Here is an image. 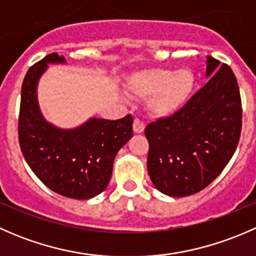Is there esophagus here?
Returning a JSON list of instances; mask_svg holds the SVG:
<instances>
[{
    "instance_id": "34e87169",
    "label": "esophagus",
    "mask_w": 256,
    "mask_h": 256,
    "mask_svg": "<svg viewBox=\"0 0 256 256\" xmlns=\"http://www.w3.org/2000/svg\"><path fill=\"white\" fill-rule=\"evenodd\" d=\"M132 128L135 134H142L144 131V124L140 120V118H135V120H134Z\"/></svg>"
}]
</instances>
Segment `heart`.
<instances>
[{
  "mask_svg": "<svg viewBox=\"0 0 256 256\" xmlns=\"http://www.w3.org/2000/svg\"><path fill=\"white\" fill-rule=\"evenodd\" d=\"M196 88V76L188 68L174 70L156 66L131 76L128 89L132 96L147 100V109L156 118H170L187 105Z\"/></svg>",
  "mask_w": 256,
  "mask_h": 256,
  "instance_id": "b5f03b06",
  "label": "heart"
}]
</instances>
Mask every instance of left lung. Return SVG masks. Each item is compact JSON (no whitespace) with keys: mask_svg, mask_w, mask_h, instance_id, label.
<instances>
[{"mask_svg":"<svg viewBox=\"0 0 256 256\" xmlns=\"http://www.w3.org/2000/svg\"><path fill=\"white\" fill-rule=\"evenodd\" d=\"M207 56V84L182 110L148 124L147 171L154 187L186 197L213 182L236 152L242 131V100L230 66Z\"/></svg>","mask_w":256,"mask_h":256,"instance_id":"1","label":"left lung"}]
</instances>
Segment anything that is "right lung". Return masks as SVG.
Segmentation results:
<instances>
[{
  "instance_id": "1",
  "label": "right lung",
  "mask_w": 256,
  "mask_h": 256,
  "mask_svg": "<svg viewBox=\"0 0 256 256\" xmlns=\"http://www.w3.org/2000/svg\"><path fill=\"white\" fill-rule=\"evenodd\" d=\"M66 63L50 53L28 69L20 92L18 140L28 166L58 194L89 200L109 184L116 154L132 136V116L118 120L92 118L70 130L56 128L38 106L37 85L48 64Z\"/></svg>"
}]
</instances>
